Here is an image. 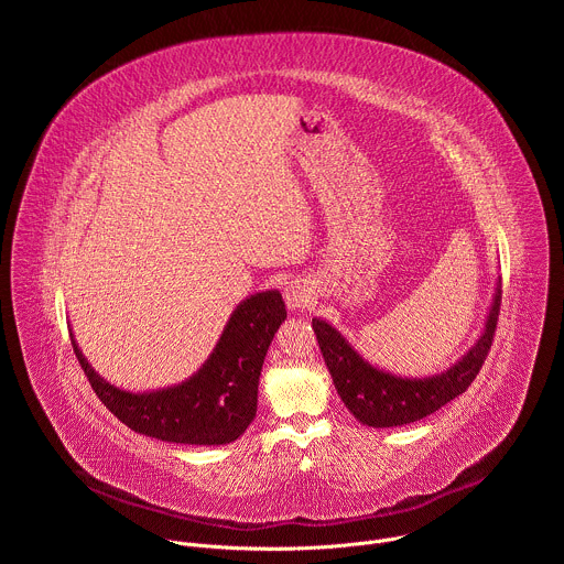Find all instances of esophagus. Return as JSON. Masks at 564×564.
I'll list each match as a JSON object with an SVG mask.
<instances>
[{"instance_id":"1","label":"esophagus","mask_w":564,"mask_h":564,"mask_svg":"<svg viewBox=\"0 0 564 564\" xmlns=\"http://www.w3.org/2000/svg\"><path fill=\"white\" fill-rule=\"evenodd\" d=\"M283 299L290 310H305L312 303V288L303 279H294L285 285Z\"/></svg>"}]
</instances>
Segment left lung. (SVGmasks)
<instances>
[{
	"instance_id": "obj_1",
	"label": "left lung",
	"mask_w": 564,
	"mask_h": 564,
	"mask_svg": "<svg viewBox=\"0 0 564 564\" xmlns=\"http://www.w3.org/2000/svg\"><path fill=\"white\" fill-rule=\"evenodd\" d=\"M500 303L502 281L496 288L487 328L470 348V352L446 372L424 379H404L372 368L326 321L312 318V330L346 409L366 426L390 429L417 422L440 411L457 394L466 392L491 350Z\"/></svg>"
}]
</instances>
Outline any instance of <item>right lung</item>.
<instances>
[{
	"mask_svg": "<svg viewBox=\"0 0 564 564\" xmlns=\"http://www.w3.org/2000/svg\"><path fill=\"white\" fill-rule=\"evenodd\" d=\"M285 316V303L276 290L246 299L194 377L144 394L107 383L79 352L73 335L70 344L94 392L131 431L174 444L218 446L238 440L257 417L263 359Z\"/></svg>",
	"mask_w": 564,
	"mask_h": 564,
	"instance_id": "add662e5",
	"label": "right lung"
}]
</instances>
